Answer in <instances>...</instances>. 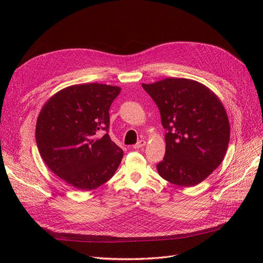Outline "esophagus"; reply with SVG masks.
I'll list each match as a JSON object with an SVG mask.
<instances>
[{
  "label": "esophagus",
  "mask_w": 263,
  "mask_h": 263,
  "mask_svg": "<svg viewBox=\"0 0 263 263\" xmlns=\"http://www.w3.org/2000/svg\"><path fill=\"white\" fill-rule=\"evenodd\" d=\"M145 145H146V141L141 140V141H139V142H137V143L133 146V148H134V149H140V148H143Z\"/></svg>",
  "instance_id": "34e87169"
}]
</instances>
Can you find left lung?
<instances>
[{"instance_id":"8db88e82","label":"left lung","mask_w":263,"mask_h":263,"mask_svg":"<svg viewBox=\"0 0 263 263\" xmlns=\"http://www.w3.org/2000/svg\"><path fill=\"white\" fill-rule=\"evenodd\" d=\"M158 105L165 134V157L159 175L179 186H194L223 162L230 139L226 109L201 83L166 78L142 84Z\"/></svg>"}]
</instances>
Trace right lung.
<instances>
[{"label":"right lung","mask_w":263,"mask_h":263,"mask_svg":"<svg viewBox=\"0 0 263 263\" xmlns=\"http://www.w3.org/2000/svg\"><path fill=\"white\" fill-rule=\"evenodd\" d=\"M121 88L77 84L54 93L36 122V143L47 166L67 184L91 191L112 178L123 151L107 133L108 109Z\"/></svg>","instance_id":"right-lung-1"}]
</instances>
